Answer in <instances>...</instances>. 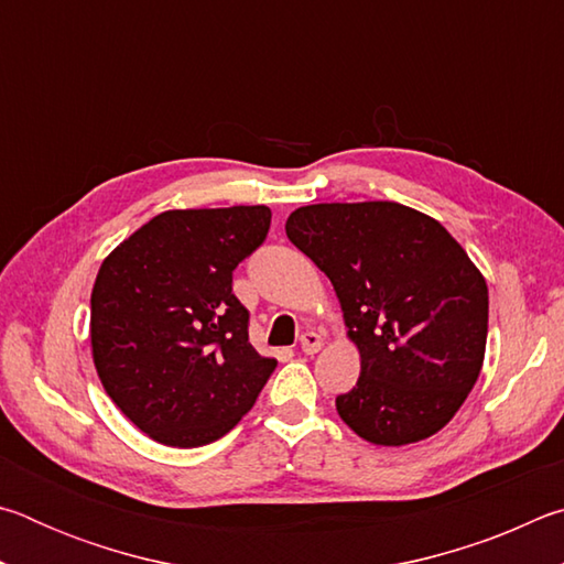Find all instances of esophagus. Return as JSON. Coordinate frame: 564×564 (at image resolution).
Listing matches in <instances>:
<instances>
[{
  "label": "esophagus",
  "instance_id": "obj_1",
  "mask_svg": "<svg viewBox=\"0 0 564 564\" xmlns=\"http://www.w3.org/2000/svg\"><path fill=\"white\" fill-rule=\"evenodd\" d=\"M323 348V338L318 336L316 330H305L301 336V350L305 356H313V352H318Z\"/></svg>",
  "mask_w": 564,
  "mask_h": 564
}]
</instances>
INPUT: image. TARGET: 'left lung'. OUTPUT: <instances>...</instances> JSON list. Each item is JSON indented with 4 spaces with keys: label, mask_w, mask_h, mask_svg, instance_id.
Returning a JSON list of instances; mask_svg holds the SVG:
<instances>
[{
    "label": "left lung",
    "mask_w": 564,
    "mask_h": 564,
    "mask_svg": "<svg viewBox=\"0 0 564 564\" xmlns=\"http://www.w3.org/2000/svg\"><path fill=\"white\" fill-rule=\"evenodd\" d=\"M285 236L328 275L360 378L336 398L373 445L425 441L451 423L480 376L488 283L435 218L395 202L313 204Z\"/></svg>",
    "instance_id": "8db88e82"
}]
</instances>
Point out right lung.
<instances>
[{"instance_id":"obj_1","label":"right lung","mask_w":564,"mask_h":564,"mask_svg":"<svg viewBox=\"0 0 564 564\" xmlns=\"http://www.w3.org/2000/svg\"><path fill=\"white\" fill-rule=\"evenodd\" d=\"M269 226V206L174 208L104 259L91 291L94 366L151 441H218L271 378L275 358L248 343V311L231 289Z\"/></svg>"}]
</instances>
